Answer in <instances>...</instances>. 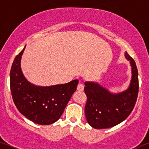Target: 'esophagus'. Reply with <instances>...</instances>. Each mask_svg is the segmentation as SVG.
<instances>
[{
    "label": "esophagus",
    "instance_id": "esophagus-1",
    "mask_svg": "<svg viewBox=\"0 0 149 149\" xmlns=\"http://www.w3.org/2000/svg\"><path fill=\"white\" fill-rule=\"evenodd\" d=\"M77 90L78 91H81V92L83 91V90H84V86H83V83H78V85L77 86Z\"/></svg>",
    "mask_w": 149,
    "mask_h": 149
}]
</instances>
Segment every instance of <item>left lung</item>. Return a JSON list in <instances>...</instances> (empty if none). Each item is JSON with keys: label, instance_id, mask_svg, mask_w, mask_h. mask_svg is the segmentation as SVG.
Returning a JSON list of instances; mask_svg holds the SVG:
<instances>
[{"label": "left lung", "instance_id": "1", "mask_svg": "<svg viewBox=\"0 0 149 149\" xmlns=\"http://www.w3.org/2000/svg\"><path fill=\"white\" fill-rule=\"evenodd\" d=\"M125 57L130 62L132 78L128 88L123 92L112 93L96 82L84 83L87 96L85 113L88 124L93 128L114 127L125 120L134 107L139 93L138 71L135 61L127 52Z\"/></svg>", "mask_w": 149, "mask_h": 149}]
</instances>
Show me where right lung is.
Here are the masks:
<instances>
[{"label":"right lung","mask_w":149,"mask_h":149,"mask_svg":"<svg viewBox=\"0 0 149 149\" xmlns=\"http://www.w3.org/2000/svg\"><path fill=\"white\" fill-rule=\"evenodd\" d=\"M25 47L15 58L11 67L10 85L13 100L19 112L28 120L38 125H51L61 117L76 91L78 80L45 87L29 82L20 66Z\"/></svg>","instance_id":"obj_1"}]
</instances>
